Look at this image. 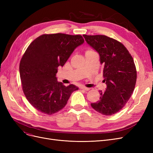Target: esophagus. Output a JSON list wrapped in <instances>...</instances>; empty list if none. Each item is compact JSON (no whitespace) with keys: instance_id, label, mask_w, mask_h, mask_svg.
<instances>
[{"instance_id":"1","label":"esophagus","mask_w":153,"mask_h":153,"mask_svg":"<svg viewBox=\"0 0 153 153\" xmlns=\"http://www.w3.org/2000/svg\"><path fill=\"white\" fill-rule=\"evenodd\" d=\"M81 89H84V90H85V91H89V90L91 89L90 88H88V87H82Z\"/></svg>"}]
</instances>
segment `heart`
<instances>
[{
  "mask_svg": "<svg viewBox=\"0 0 153 153\" xmlns=\"http://www.w3.org/2000/svg\"><path fill=\"white\" fill-rule=\"evenodd\" d=\"M92 49H90V48H89V49H87V50H86V52H85V53H87V52H92Z\"/></svg>",
  "mask_w": 153,
  "mask_h": 153,
  "instance_id": "obj_1",
  "label": "heart"
}]
</instances>
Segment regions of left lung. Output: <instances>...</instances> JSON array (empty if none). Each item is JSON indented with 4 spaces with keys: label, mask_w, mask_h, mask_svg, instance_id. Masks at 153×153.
Listing matches in <instances>:
<instances>
[{
    "label": "left lung",
    "mask_w": 153,
    "mask_h": 153,
    "mask_svg": "<svg viewBox=\"0 0 153 153\" xmlns=\"http://www.w3.org/2000/svg\"><path fill=\"white\" fill-rule=\"evenodd\" d=\"M87 43L100 54L103 64L105 92L100 91V100L91 105L97 112L111 115L121 110L135 89L137 70L133 59L124 45L105 35L84 34Z\"/></svg>",
    "instance_id": "8db88e82"
}]
</instances>
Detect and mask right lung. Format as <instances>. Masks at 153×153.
<instances>
[{
	"label": "right lung",
	"mask_w": 153,
	"mask_h": 153,
	"mask_svg": "<svg viewBox=\"0 0 153 153\" xmlns=\"http://www.w3.org/2000/svg\"><path fill=\"white\" fill-rule=\"evenodd\" d=\"M84 42L81 35L43 34L29 45L20 62L23 92L39 112L52 115L62 110L73 91L57 81L59 66H63L78 46Z\"/></svg>",
	"instance_id": "right-lung-1"
}]
</instances>
